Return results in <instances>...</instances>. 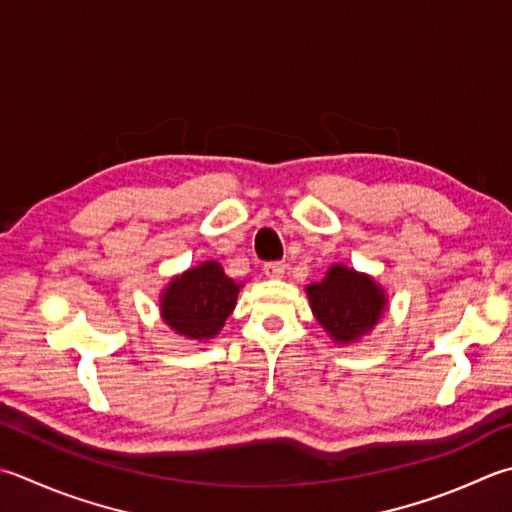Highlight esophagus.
Returning <instances> with one entry per match:
<instances>
[{
	"label": "esophagus",
	"instance_id": "34e87169",
	"mask_svg": "<svg viewBox=\"0 0 512 512\" xmlns=\"http://www.w3.org/2000/svg\"><path fill=\"white\" fill-rule=\"evenodd\" d=\"M264 273L268 279H282L286 275V264L284 262H270L264 266Z\"/></svg>",
	"mask_w": 512,
	"mask_h": 512
}]
</instances>
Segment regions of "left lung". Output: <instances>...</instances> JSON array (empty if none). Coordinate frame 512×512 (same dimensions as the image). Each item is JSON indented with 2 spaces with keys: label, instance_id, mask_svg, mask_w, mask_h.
<instances>
[{
  "label": "left lung",
  "instance_id": "1",
  "mask_svg": "<svg viewBox=\"0 0 512 512\" xmlns=\"http://www.w3.org/2000/svg\"><path fill=\"white\" fill-rule=\"evenodd\" d=\"M315 319L335 344H357L382 322L388 310L384 286L368 273L333 264L319 284L306 286Z\"/></svg>",
  "mask_w": 512,
  "mask_h": 512
}]
</instances>
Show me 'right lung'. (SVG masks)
I'll list each match as a JSON object with an SVG mask.
<instances>
[{"instance_id": "add662e5", "label": "right lung", "mask_w": 512, "mask_h": 512, "mask_svg": "<svg viewBox=\"0 0 512 512\" xmlns=\"http://www.w3.org/2000/svg\"><path fill=\"white\" fill-rule=\"evenodd\" d=\"M244 282H235L215 259L175 275L159 293V315L175 335L208 342L224 328L235 310Z\"/></svg>"}]
</instances>
